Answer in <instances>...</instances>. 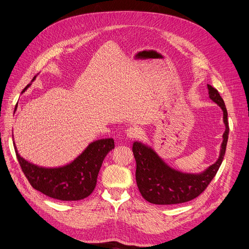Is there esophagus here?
<instances>
[{"mask_svg": "<svg viewBox=\"0 0 249 249\" xmlns=\"http://www.w3.org/2000/svg\"><path fill=\"white\" fill-rule=\"evenodd\" d=\"M126 134H127V137H129L130 139H134V138L139 136L140 132H139V129L138 128H136L134 126H131V127L127 128Z\"/></svg>", "mask_w": 249, "mask_h": 249, "instance_id": "esophagus-1", "label": "esophagus"}]
</instances>
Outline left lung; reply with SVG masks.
I'll list each match as a JSON object with an SVG mask.
<instances>
[{
	"mask_svg": "<svg viewBox=\"0 0 249 249\" xmlns=\"http://www.w3.org/2000/svg\"><path fill=\"white\" fill-rule=\"evenodd\" d=\"M209 97L223 111L225 132L217 161L201 174H186L168 166L151 147L135 141L132 151L136 160V182L141 196L155 205H175L189 202L201 195L216 176L223 161L229 134L228 114L218 90L208 85Z\"/></svg>",
	"mask_w": 249,
	"mask_h": 249,
	"instance_id": "8db88e82",
	"label": "left lung"
}]
</instances>
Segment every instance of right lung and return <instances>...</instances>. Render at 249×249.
I'll return each mask as SVG.
<instances>
[{"label":"right lung","instance_id":"1","mask_svg":"<svg viewBox=\"0 0 249 249\" xmlns=\"http://www.w3.org/2000/svg\"><path fill=\"white\" fill-rule=\"evenodd\" d=\"M35 78L36 76L32 82ZM30 85L26 86L23 91ZM14 147L22 172L35 190L59 201H78L89 197L95 190L103 160L108 152L114 149L115 144L113 138L96 140L89 143L83 153L71 163L52 168L27 161L18 153L15 142Z\"/></svg>","mask_w":249,"mask_h":249}]
</instances>
